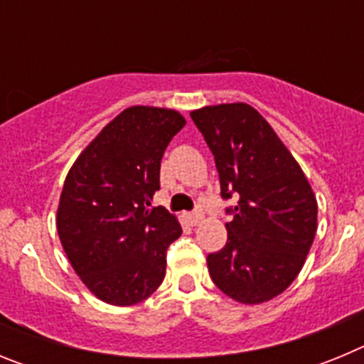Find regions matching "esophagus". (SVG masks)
Masks as SVG:
<instances>
[{"instance_id": "obj_1", "label": "esophagus", "mask_w": 364, "mask_h": 364, "mask_svg": "<svg viewBox=\"0 0 364 364\" xmlns=\"http://www.w3.org/2000/svg\"><path fill=\"white\" fill-rule=\"evenodd\" d=\"M184 220L188 222L189 226H197L198 222L202 220V215L200 213H184Z\"/></svg>"}]
</instances>
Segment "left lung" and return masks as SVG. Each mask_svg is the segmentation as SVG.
<instances>
[{"instance_id":"obj_1","label":"left lung","mask_w":364,"mask_h":364,"mask_svg":"<svg viewBox=\"0 0 364 364\" xmlns=\"http://www.w3.org/2000/svg\"><path fill=\"white\" fill-rule=\"evenodd\" d=\"M215 156L226 208L228 242L208 269L228 297L259 304L277 297L301 272L315 231L317 200L306 176L272 125L247 104L191 112Z\"/></svg>"}]
</instances>
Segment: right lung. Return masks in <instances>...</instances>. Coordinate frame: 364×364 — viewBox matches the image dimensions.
Returning <instances> with one entry per match:
<instances>
[{"mask_svg":"<svg viewBox=\"0 0 364 364\" xmlns=\"http://www.w3.org/2000/svg\"><path fill=\"white\" fill-rule=\"evenodd\" d=\"M186 125L171 109H125L70 167L58 205V235L74 272L104 302L131 306L166 277V253L182 233L166 208H151L160 162Z\"/></svg>","mask_w":364,"mask_h":364,"instance_id":"right-lung-1","label":"right lung"}]
</instances>
